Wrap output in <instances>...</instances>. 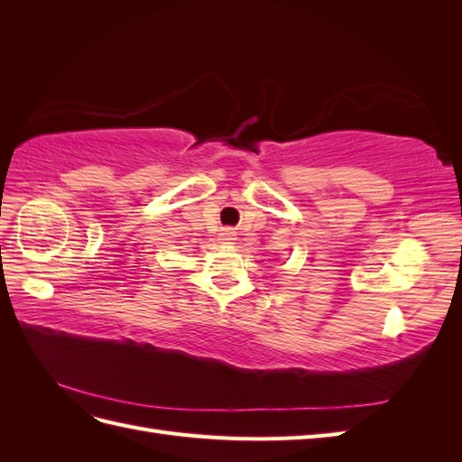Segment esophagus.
<instances>
[{
  "instance_id": "1",
  "label": "esophagus",
  "mask_w": 462,
  "mask_h": 462,
  "mask_svg": "<svg viewBox=\"0 0 462 462\" xmlns=\"http://www.w3.org/2000/svg\"><path fill=\"white\" fill-rule=\"evenodd\" d=\"M219 235H221V241H226V243L235 241V231L233 229H223Z\"/></svg>"
}]
</instances>
